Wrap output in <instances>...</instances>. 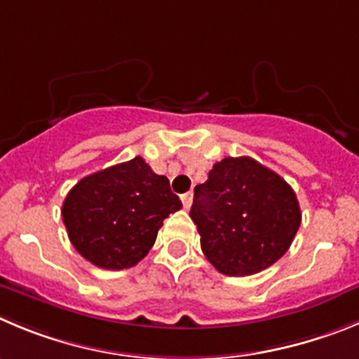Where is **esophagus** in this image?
<instances>
[{"mask_svg": "<svg viewBox=\"0 0 359 359\" xmlns=\"http://www.w3.org/2000/svg\"><path fill=\"white\" fill-rule=\"evenodd\" d=\"M182 203L185 206V210H189L192 206V192H187L182 196Z\"/></svg>", "mask_w": 359, "mask_h": 359, "instance_id": "esophagus-1", "label": "esophagus"}]
</instances>
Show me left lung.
Returning a JSON list of instances; mask_svg holds the SVG:
<instances>
[{
	"instance_id": "obj_1",
	"label": "left lung",
	"mask_w": 359,
	"mask_h": 359,
	"mask_svg": "<svg viewBox=\"0 0 359 359\" xmlns=\"http://www.w3.org/2000/svg\"><path fill=\"white\" fill-rule=\"evenodd\" d=\"M190 217L206 259L226 276L271 267L301 226L292 187L249 156H229L213 165L208 180L194 189Z\"/></svg>"
}]
</instances>
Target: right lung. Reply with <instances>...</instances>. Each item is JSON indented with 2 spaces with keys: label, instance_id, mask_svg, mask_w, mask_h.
Here are the masks:
<instances>
[{
  "label": "right lung",
  "instance_id": "obj_1",
  "mask_svg": "<svg viewBox=\"0 0 359 359\" xmlns=\"http://www.w3.org/2000/svg\"><path fill=\"white\" fill-rule=\"evenodd\" d=\"M180 208L169 180L135 156L80 180L65 197L62 219L71 244L85 259L123 271L149 252L163 219Z\"/></svg>",
  "mask_w": 359,
  "mask_h": 359
}]
</instances>
